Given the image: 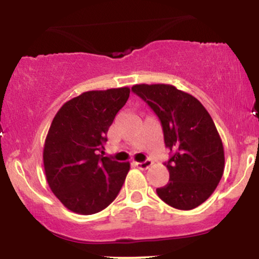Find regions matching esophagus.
<instances>
[{"label":"esophagus","instance_id":"34e87169","mask_svg":"<svg viewBox=\"0 0 259 259\" xmlns=\"http://www.w3.org/2000/svg\"><path fill=\"white\" fill-rule=\"evenodd\" d=\"M135 165H138L140 169H148L152 165V160L147 159L145 162H135Z\"/></svg>","mask_w":259,"mask_h":259}]
</instances>
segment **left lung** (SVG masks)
<instances>
[{
	"label": "left lung",
	"mask_w": 259,
	"mask_h": 259,
	"mask_svg": "<svg viewBox=\"0 0 259 259\" xmlns=\"http://www.w3.org/2000/svg\"><path fill=\"white\" fill-rule=\"evenodd\" d=\"M159 118L165 146L173 152L165 167L169 183L157 195L169 206L194 209L214 192L224 173V147L212 117L192 95L168 84L132 88Z\"/></svg>",
	"instance_id": "8db88e82"
}]
</instances>
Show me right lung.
Instances as JSON below:
<instances>
[{"instance_id": "right-lung-1", "label": "right lung", "mask_w": 259, "mask_h": 259, "mask_svg": "<svg viewBox=\"0 0 259 259\" xmlns=\"http://www.w3.org/2000/svg\"><path fill=\"white\" fill-rule=\"evenodd\" d=\"M129 95L126 86L84 92L53 118L44 146L45 174L56 197L74 213L101 212L125 181L130 163L103 156V145Z\"/></svg>"}]
</instances>
